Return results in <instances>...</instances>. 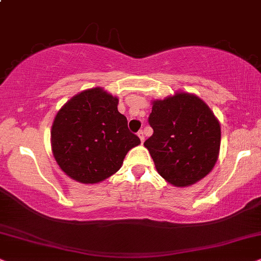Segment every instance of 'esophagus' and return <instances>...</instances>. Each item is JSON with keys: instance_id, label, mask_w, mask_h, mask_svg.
Returning a JSON list of instances; mask_svg holds the SVG:
<instances>
[{"instance_id": "1", "label": "esophagus", "mask_w": 261, "mask_h": 261, "mask_svg": "<svg viewBox=\"0 0 261 261\" xmlns=\"http://www.w3.org/2000/svg\"><path fill=\"white\" fill-rule=\"evenodd\" d=\"M138 137H140V140H141V142H142V143H143V142H144V134H143V131H138Z\"/></svg>"}]
</instances>
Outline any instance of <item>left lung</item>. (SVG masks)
<instances>
[{"mask_svg":"<svg viewBox=\"0 0 261 261\" xmlns=\"http://www.w3.org/2000/svg\"><path fill=\"white\" fill-rule=\"evenodd\" d=\"M153 135L144 142L158 173L174 187H189L206 177L218 160L220 124L196 95L176 92L151 102Z\"/></svg>","mask_w":261,"mask_h":261,"instance_id":"obj_1","label":"left lung"}]
</instances>
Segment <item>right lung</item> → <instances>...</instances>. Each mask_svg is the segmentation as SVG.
<instances>
[{"label":"right lung","instance_id":"obj_1","mask_svg":"<svg viewBox=\"0 0 261 261\" xmlns=\"http://www.w3.org/2000/svg\"><path fill=\"white\" fill-rule=\"evenodd\" d=\"M118 97L102 88L74 95L58 112L51 126V150L72 179L94 184L111 177L125 155L141 143L118 112Z\"/></svg>","mask_w":261,"mask_h":261}]
</instances>
